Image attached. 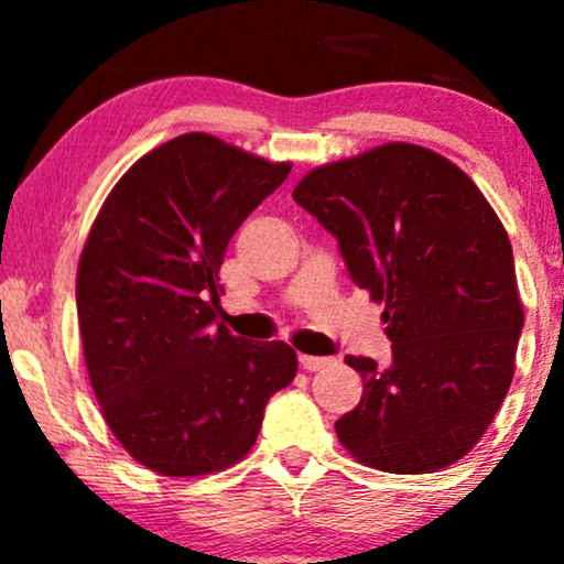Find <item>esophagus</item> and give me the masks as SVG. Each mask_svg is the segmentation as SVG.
I'll return each instance as SVG.
<instances>
[{"instance_id": "esophagus-1", "label": "esophagus", "mask_w": 564, "mask_h": 564, "mask_svg": "<svg viewBox=\"0 0 564 564\" xmlns=\"http://www.w3.org/2000/svg\"><path fill=\"white\" fill-rule=\"evenodd\" d=\"M332 364V358H315V355H300V366L304 371H321Z\"/></svg>"}]
</instances>
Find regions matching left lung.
Masks as SVG:
<instances>
[{"mask_svg": "<svg viewBox=\"0 0 564 564\" xmlns=\"http://www.w3.org/2000/svg\"><path fill=\"white\" fill-rule=\"evenodd\" d=\"M339 243L349 278L384 302L392 366L347 355L364 398L336 437L366 467L426 475L475 448L514 377L522 313L501 219L430 148L387 142L294 187Z\"/></svg>", "mask_w": 564, "mask_h": 564, "instance_id": "1", "label": "left lung"}]
</instances>
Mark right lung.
<instances>
[{"label":"right lung","mask_w":564,"mask_h":564,"mask_svg":"<svg viewBox=\"0 0 564 564\" xmlns=\"http://www.w3.org/2000/svg\"><path fill=\"white\" fill-rule=\"evenodd\" d=\"M289 172L206 132L180 134L129 166L89 230L76 273L87 373L113 437L159 475L241 462L268 400L296 377L286 341H246L217 323L232 232Z\"/></svg>","instance_id":"right-lung-1"}]
</instances>
